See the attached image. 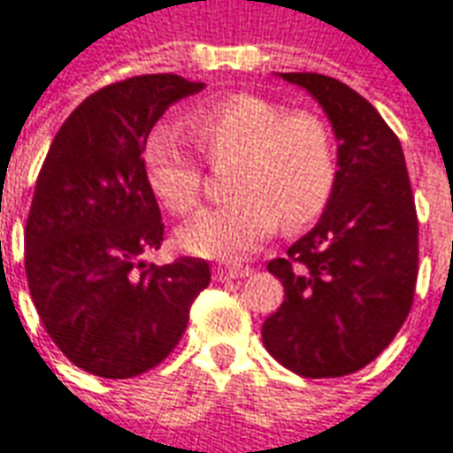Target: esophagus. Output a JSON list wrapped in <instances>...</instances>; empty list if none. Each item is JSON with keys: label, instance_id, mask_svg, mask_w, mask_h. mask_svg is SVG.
I'll list each match as a JSON object with an SVG mask.
<instances>
[{"label": "esophagus", "instance_id": "esophagus-1", "mask_svg": "<svg viewBox=\"0 0 453 453\" xmlns=\"http://www.w3.org/2000/svg\"><path fill=\"white\" fill-rule=\"evenodd\" d=\"M252 274V269L250 266L242 265H218L213 276H216V281H230V279H245V276Z\"/></svg>", "mask_w": 453, "mask_h": 453}]
</instances>
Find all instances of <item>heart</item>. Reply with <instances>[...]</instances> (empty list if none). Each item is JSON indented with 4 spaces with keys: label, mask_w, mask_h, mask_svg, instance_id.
<instances>
[{
    "label": "heart",
    "mask_w": 453,
    "mask_h": 453,
    "mask_svg": "<svg viewBox=\"0 0 453 453\" xmlns=\"http://www.w3.org/2000/svg\"><path fill=\"white\" fill-rule=\"evenodd\" d=\"M188 138L208 159L233 157L227 191L235 194L179 227L177 242L208 259H237L272 235L279 216L301 227L320 216L337 181L333 133L318 113L259 94H227L188 111ZM150 191L174 216L201 201L203 172L177 133L159 128L142 148Z\"/></svg>",
    "instance_id": "heart-1"
}]
</instances>
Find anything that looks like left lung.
<instances>
[{"mask_svg":"<svg viewBox=\"0 0 453 453\" xmlns=\"http://www.w3.org/2000/svg\"><path fill=\"white\" fill-rule=\"evenodd\" d=\"M323 106L337 181L318 226L266 269L284 303L262 325L266 351L305 379L364 369L405 323L418 281V213L398 135L361 94L318 73H281Z\"/></svg>","mask_w":453,"mask_h":453,"instance_id":"left-lung-1","label":"left lung"}]
</instances>
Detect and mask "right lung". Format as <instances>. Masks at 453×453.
Returning a JSON list of instances; mask_svg holds the SVG:
<instances>
[{"instance_id": "obj_1", "label": "right lung", "mask_w": 453, "mask_h": 453, "mask_svg": "<svg viewBox=\"0 0 453 453\" xmlns=\"http://www.w3.org/2000/svg\"><path fill=\"white\" fill-rule=\"evenodd\" d=\"M201 89L169 73L104 87L60 126L35 179L24 233L31 298L58 349L94 376L157 366L211 281L196 257L140 259L165 235L140 155L162 113Z\"/></svg>"}]
</instances>
